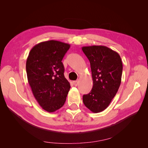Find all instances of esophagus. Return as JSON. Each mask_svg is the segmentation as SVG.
I'll return each mask as SVG.
<instances>
[{"label":"esophagus","mask_w":148,"mask_h":148,"mask_svg":"<svg viewBox=\"0 0 148 148\" xmlns=\"http://www.w3.org/2000/svg\"><path fill=\"white\" fill-rule=\"evenodd\" d=\"M73 84L75 86H77V85L78 84V80H77V81H73Z\"/></svg>","instance_id":"1"}]
</instances>
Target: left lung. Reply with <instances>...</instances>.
Masks as SVG:
<instances>
[{
	"label": "left lung",
	"mask_w": 148,
	"mask_h": 148,
	"mask_svg": "<svg viewBox=\"0 0 148 148\" xmlns=\"http://www.w3.org/2000/svg\"><path fill=\"white\" fill-rule=\"evenodd\" d=\"M90 62L93 86L83 96L84 106L94 113L105 110L117 94L122 79L123 65L117 52L104 46L82 47Z\"/></svg>",
	"instance_id": "left-lung-1"
}]
</instances>
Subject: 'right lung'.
Instances as JSON below:
<instances>
[{
	"mask_svg": "<svg viewBox=\"0 0 148 148\" xmlns=\"http://www.w3.org/2000/svg\"><path fill=\"white\" fill-rule=\"evenodd\" d=\"M70 47L69 44L54 40L40 42L31 49L26 60L28 81L33 95L48 112L64 105L70 90L62 62Z\"/></svg>",
	"mask_w": 148,
	"mask_h": 148,
	"instance_id": "1",
	"label": "right lung"
}]
</instances>
